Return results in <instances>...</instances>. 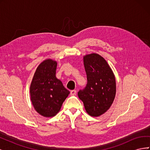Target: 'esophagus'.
Returning a JSON list of instances; mask_svg holds the SVG:
<instances>
[{"label": "esophagus", "instance_id": "esophagus-1", "mask_svg": "<svg viewBox=\"0 0 150 150\" xmlns=\"http://www.w3.org/2000/svg\"><path fill=\"white\" fill-rule=\"evenodd\" d=\"M76 93H77V91H76V90H72V91H71V96H75V95L76 94Z\"/></svg>", "mask_w": 150, "mask_h": 150}]
</instances>
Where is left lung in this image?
I'll use <instances>...</instances> for the list:
<instances>
[{"label": "left lung", "mask_w": 150, "mask_h": 150, "mask_svg": "<svg viewBox=\"0 0 150 150\" xmlns=\"http://www.w3.org/2000/svg\"><path fill=\"white\" fill-rule=\"evenodd\" d=\"M83 59L88 83L83 89L79 90L78 97L86 112L97 117L107 111L114 101L115 77L106 60L99 54H88Z\"/></svg>", "instance_id": "obj_1"}]
</instances>
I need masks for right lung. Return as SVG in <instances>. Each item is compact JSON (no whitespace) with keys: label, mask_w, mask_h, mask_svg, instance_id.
Segmentation results:
<instances>
[{"label":"right lung","mask_w":150,"mask_h":150,"mask_svg":"<svg viewBox=\"0 0 150 150\" xmlns=\"http://www.w3.org/2000/svg\"><path fill=\"white\" fill-rule=\"evenodd\" d=\"M57 62L43 61L35 71L30 87V99L39 114L45 117L55 116L69 94L56 77Z\"/></svg>","instance_id":"add662e5"}]
</instances>
